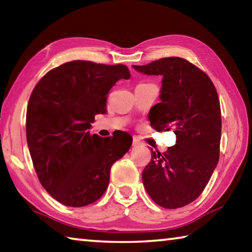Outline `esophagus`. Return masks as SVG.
Returning <instances> with one entry per match:
<instances>
[{"mask_svg": "<svg viewBox=\"0 0 252 252\" xmlns=\"http://www.w3.org/2000/svg\"><path fill=\"white\" fill-rule=\"evenodd\" d=\"M140 144H141V141H140V140L138 139V138H133V141H132V146L133 147H138V146H140Z\"/></svg>", "mask_w": 252, "mask_h": 252, "instance_id": "34e87169", "label": "esophagus"}]
</instances>
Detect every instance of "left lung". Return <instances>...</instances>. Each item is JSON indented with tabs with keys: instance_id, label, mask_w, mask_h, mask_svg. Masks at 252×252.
Masks as SVG:
<instances>
[{
	"instance_id": "obj_1",
	"label": "left lung",
	"mask_w": 252,
	"mask_h": 252,
	"mask_svg": "<svg viewBox=\"0 0 252 252\" xmlns=\"http://www.w3.org/2000/svg\"><path fill=\"white\" fill-rule=\"evenodd\" d=\"M147 75H161L160 102L149 120L157 131L173 130L176 144L152 151L142 172L150 198L167 209L197 199L218 164L221 111L218 93L209 76L187 60L172 57L147 65H132Z\"/></svg>"
}]
</instances>
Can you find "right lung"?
<instances>
[{"label":"right lung","instance_id":"add662e5","mask_svg":"<svg viewBox=\"0 0 252 252\" xmlns=\"http://www.w3.org/2000/svg\"><path fill=\"white\" fill-rule=\"evenodd\" d=\"M130 79L123 64L71 61L54 67L34 88L27 111V141L37 178L67 207H84L105 192L114 162L129 151L130 134H91L106 94Z\"/></svg>","mask_w":252,"mask_h":252}]
</instances>
